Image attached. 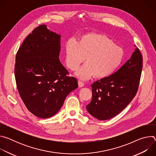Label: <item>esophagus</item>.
Returning a JSON list of instances; mask_svg holds the SVG:
<instances>
[{"label":"esophagus","instance_id":"1","mask_svg":"<svg viewBox=\"0 0 156 156\" xmlns=\"http://www.w3.org/2000/svg\"><path fill=\"white\" fill-rule=\"evenodd\" d=\"M78 86H79V87H83V86H84V83L82 81L78 80Z\"/></svg>","mask_w":156,"mask_h":156}]
</instances>
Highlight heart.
Returning a JSON list of instances; mask_svg holds the SVG:
<instances>
[{"label":"heart","mask_w":156,"mask_h":156,"mask_svg":"<svg viewBox=\"0 0 156 156\" xmlns=\"http://www.w3.org/2000/svg\"><path fill=\"white\" fill-rule=\"evenodd\" d=\"M85 58V63L76 73L81 80L94 76L104 78L113 74L121 65L124 51L104 34L90 33L81 36L78 42L69 39L65 44V63L76 71Z\"/></svg>","instance_id":"heart-1"}]
</instances>
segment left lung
<instances>
[{
	"label": "left lung",
	"mask_w": 156,
	"mask_h": 156,
	"mask_svg": "<svg viewBox=\"0 0 156 156\" xmlns=\"http://www.w3.org/2000/svg\"><path fill=\"white\" fill-rule=\"evenodd\" d=\"M142 68L143 57L136 47L118 71L91 84L93 96L86 105L87 112L99 120L112 119L122 112L137 93Z\"/></svg>",
	"instance_id": "8db88e82"
}]
</instances>
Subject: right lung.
<instances>
[{
	"label": "right lung",
	"instance_id": "add662e5",
	"mask_svg": "<svg viewBox=\"0 0 156 156\" xmlns=\"http://www.w3.org/2000/svg\"><path fill=\"white\" fill-rule=\"evenodd\" d=\"M61 36L46 25L35 28L25 39L15 59L18 91L28 110L47 119L57 114L66 97L78 87L77 80L59 60Z\"/></svg>",
	"mask_w": 156,
	"mask_h": 156
}]
</instances>
